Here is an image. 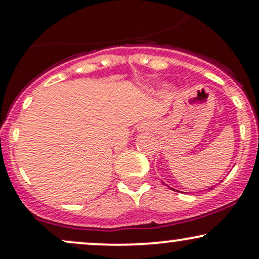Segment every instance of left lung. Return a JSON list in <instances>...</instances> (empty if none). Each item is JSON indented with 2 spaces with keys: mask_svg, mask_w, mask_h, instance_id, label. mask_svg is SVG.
Instances as JSON below:
<instances>
[{
  "mask_svg": "<svg viewBox=\"0 0 259 259\" xmlns=\"http://www.w3.org/2000/svg\"><path fill=\"white\" fill-rule=\"evenodd\" d=\"M210 189H212V187H210Z\"/></svg>",
  "mask_w": 259,
  "mask_h": 259,
  "instance_id": "obj_1",
  "label": "left lung"
}]
</instances>
